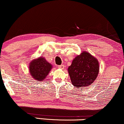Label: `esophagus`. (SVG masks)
I'll return each mask as SVG.
<instances>
[{
    "label": "esophagus",
    "instance_id": "obj_1",
    "mask_svg": "<svg viewBox=\"0 0 124 124\" xmlns=\"http://www.w3.org/2000/svg\"><path fill=\"white\" fill-rule=\"evenodd\" d=\"M58 67H59V68H60V69H64L65 66H64V65H59Z\"/></svg>",
    "mask_w": 124,
    "mask_h": 124
}]
</instances>
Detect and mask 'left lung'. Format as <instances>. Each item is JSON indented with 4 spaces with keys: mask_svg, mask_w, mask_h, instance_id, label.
<instances>
[{
    "mask_svg": "<svg viewBox=\"0 0 124 124\" xmlns=\"http://www.w3.org/2000/svg\"><path fill=\"white\" fill-rule=\"evenodd\" d=\"M99 70L97 59L87 52L76 56L68 68L72 84L78 88L91 85L97 78Z\"/></svg>",
    "mask_w": 124,
    "mask_h": 124,
    "instance_id": "obj_1",
    "label": "left lung"
}]
</instances>
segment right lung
<instances>
[{"instance_id": "right-lung-1", "label": "right lung", "mask_w": 124, "mask_h": 124, "mask_svg": "<svg viewBox=\"0 0 124 124\" xmlns=\"http://www.w3.org/2000/svg\"><path fill=\"white\" fill-rule=\"evenodd\" d=\"M52 65L44 57L33 60L30 62L29 70L30 75L36 80H43L52 69Z\"/></svg>"}]
</instances>
